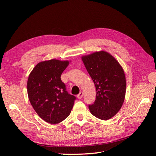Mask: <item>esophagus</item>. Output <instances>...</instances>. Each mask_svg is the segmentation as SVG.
<instances>
[{"mask_svg": "<svg viewBox=\"0 0 156 156\" xmlns=\"http://www.w3.org/2000/svg\"><path fill=\"white\" fill-rule=\"evenodd\" d=\"M82 97H83V92H80V93H79L78 95H77V97L79 98V99H81L82 98Z\"/></svg>", "mask_w": 156, "mask_h": 156, "instance_id": "obj_1", "label": "esophagus"}]
</instances>
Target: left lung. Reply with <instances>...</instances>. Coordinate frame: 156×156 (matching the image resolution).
Wrapping results in <instances>:
<instances>
[{"mask_svg": "<svg viewBox=\"0 0 156 156\" xmlns=\"http://www.w3.org/2000/svg\"><path fill=\"white\" fill-rule=\"evenodd\" d=\"M93 80L97 94L93 104L89 105L91 113L107 120L117 113L124 102L126 80L123 69L108 53L101 51L82 58Z\"/></svg>", "mask_w": 156, "mask_h": 156, "instance_id": "1", "label": "left lung"}]
</instances>
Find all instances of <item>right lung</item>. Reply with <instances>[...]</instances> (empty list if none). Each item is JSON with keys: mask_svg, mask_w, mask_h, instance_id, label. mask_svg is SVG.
Returning <instances> with one entry per match:
<instances>
[{"mask_svg": "<svg viewBox=\"0 0 156 156\" xmlns=\"http://www.w3.org/2000/svg\"><path fill=\"white\" fill-rule=\"evenodd\" d=\"M69 62L58 59L39 63L31 72L27 81L29 101L43 120L57 124L67 118L76 99L66 90L61 80Z\"/></svg>", "mask_w": 156, "mask_h": 156, "instance_id": "1", "label": "right lung"}]
</instances>
